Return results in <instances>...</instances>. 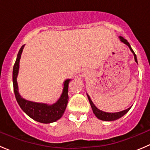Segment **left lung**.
I'll list each match as a JSON object with an SVG mask.
<instances>
[{
	"label": "left lung",
	"instance_id": "8db88e82",
	"mask_svg": "<svg viewBox=\"0 0 150 150\" xmlns=\"http://www.w3.org/2000/svg\"><path fill=\"white\" fill-rule=\"evenodd\" d=\"M119 38H120V41L122 42L123 43H125V45H127V46L129 47V48H130V50L131 51V52L134 54V59H135V62L137 63V56H136L135 53H134V51H133V49L131 48V46H130L129 43L127 41V40H125V38H123L121 37V36H120ZM87 96H88V101H89V102H90L91 106V108H92V110H93V112L94 113V115L96 116V117H97V118H99V120H104V121H112V120H117V119L120 118V117H122L124 115L126 114V113L128 112V111H129L130 109H131V107H129V108H128L127 110H122V111L118 112H113V113H112V112H103V111H102V110H99V109H98L97 107H96V106L93 104V102H92V101H91V99L90 96H89L88 94H87Z\"/></svg>",
	"mask_w": 150,
	"mask_h": 150
}]
</instances>
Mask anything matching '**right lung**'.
<instances>
[{
	"label": "right lung",
	"instance_id": "right-lung-1",
	"mask_svg": "<svg viewBox=\"0 0 150 150\" xmlns=\"http://www.w3.org/2000/svg\"><path fill=\"white\" fill-rule=\"evenodd\" d=\"M24 47H25V45L21 47L20 50L19 51L13 68V91H14L16 101L21 109L33 120L39 122H42V123H51V122L57 121V120L62 117L65 111L67 105L68 99H69L68 87H69V82L71 81V79H67L64 81V88H63V92L61 96L56 103L51 104V105L44 103L33 102L23 99L19 93L16 78L19 72V60H20L21 54L23 51Z\"/></svg>",
	"mask_w": 150,
	"mask_h": 150
}]
</instances>
